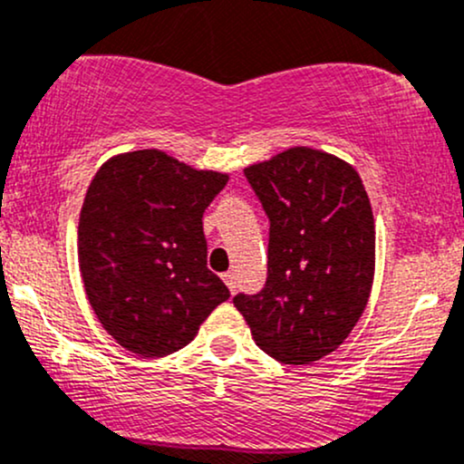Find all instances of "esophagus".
<instances>
[{
    "instance_id": "1",
    "label": "esophagus",
    "mask_w": 464,
    "mask_h": 464,
    "mask_svg": "<svg viewBox=\"0 0 464 464\" xmlns=\"http://www.w3.org/2000/svg\"><path fill=\"white\" fill-rule=\"evenodd\" d=\"M223 280H226V285H227V289L232 291H237V276H234L232 272H227V274H223Z\"/></svg>"
}]
</instances>
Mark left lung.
<instances>
[{
  "instance_id": "obj_1",
  "label": "left lung",
  "mask_w": 464,
  "mask_h": 464,
  "mask_svg": "<svg viewBox=\"0 0 464 464\" xmlns=\"http://www.w3.org/2000/svg\"><path fill=\"white\" fill-rule=\"evenodd\" d=\"M269 218L267 280L234 306L283 363L335 351L366 309L374 274L371 201L351 164L306 147L246 169Z\"/></svg>"
}]
</instances>
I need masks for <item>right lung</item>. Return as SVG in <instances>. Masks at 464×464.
Wrapping results in <instances>:
<instances>
[{"instance_id":"right-lung-1","label":"right lung","mask_w":464,"mask_h":464,"mask_svg":"<svg viewBox=\"0 0 464 464\" xmlns=\"http://www.w3.org/2000/svg\"><path fill=\"white\" fill-rule=\"evenodd\" d=\"M226 181L155 149L111 158L92 179L78 221L82 283L105 331L135 355L179 351L230 298L208 269L201 221Z\"/></svg>"}]
</instances>
